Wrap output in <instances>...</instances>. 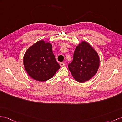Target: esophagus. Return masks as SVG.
Wrapping results in <instances>:
<instances>
[{"mask_svg":"<svg viewBox=\"0 0 122 122\" xmlns=\"http://www.w3.org/2000/svg\"><path fill=\"white\" fill-rule=\"evenodd\" d=\"M59 65H60L61 67H63L65 66V63H60V64H59Z\"/></svg>","mask_w":122,"mask_h":122,"instance_id":"esophagus-1","label":"esophagus"}]
</instances>
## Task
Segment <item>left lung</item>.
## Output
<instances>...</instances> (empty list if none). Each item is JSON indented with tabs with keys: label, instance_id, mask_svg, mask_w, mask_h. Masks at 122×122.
<instances>
[{
	"label": "left lung",
	"instance_id": "1",
	"mask_svg": "<svg viewBox=\"0 0 122 122\" xmlns=\"http://www.w3.org/2000/svg\"><path fill=\"white\" fill-rule=\"evenodd\" d=\"M97 52L87 42L82 41L76 46L73 61L68 69L76 81L84 83L92 79L99 67L100 59Z\"/></svg>",
	"mask_w": 122,
	"mask_h": 122
}]
</instances>
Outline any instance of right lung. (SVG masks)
Listing matches in <instances>:
<instances>
[{
    "mask_svg": "<svg viewBox=\"0 0 122 122\" xmlns=\"http://www.w3.org/2000/svg\"><path fill=\"white\" fill-rule=\"evenodd\" d=\"M25 70L32 79L40 82L53 78L60 68L52 51V44L40 40L27 50L23 57Z\"/></svg>",
    "mask_w": 122,
    "mask_h": 122,
    "instance_id": "obj_1",
    "label": "right lung"
}]
</instances>
